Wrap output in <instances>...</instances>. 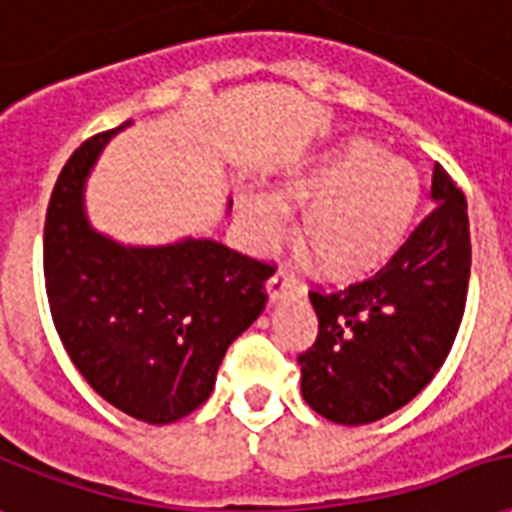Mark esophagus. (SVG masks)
I'll list each match as a JSON object with an SVG mask.
<instances>
[{
    "label": "esophagus",
    "instance_id": "34e87169",
    "mask_svg": "<svg viewBox=\"0 0 512 512\" xmlns=\"http://www.w3.org/2000/svg\"><path fill=\"white\" fill-rule=\"evenodd\" d=\"M295 290H298V287H295L293 279H290L287 274H282V271H276V274L268 279V298H271L274 304L279 301V298L295 293Z\"/></svg>",
    "mask_w": 512,
    "mask_h": 512
}]
</instances>
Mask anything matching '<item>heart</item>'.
I'll return each mask as SVG.
<instances>
[{"mask_svg":"<svg viewBox=\"0 0 512 512\" xmlns=\"http://www.w3.org/2000/svg\"><path fill=\"white\" fill-rule=\"evenodd\" d=\"M420 206L412 162L352 135L276 181L268 198L244 189L236 214L255 252H271L287 236L285 211L298 214V244L325 279L352 282L377 274L399 252Z\"/></svg>","mask_w":512,"mask_h":512,"instance_id":"b5f03b06","label":"heart"}]
</instances>
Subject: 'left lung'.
Here are the masks:
<instances>
[{
  "label": "left lung",
  "mask_w": 512,
  "mask_h": 512,
  "mask_svg": "<svg viewBox=\"0 0 512 512\" xmlns=\"http://www.w3.org/2000/svg\"><path fill=\"white\" fill-rule=\"evenodd\" d=\"M431 203L437 208L380 274L339 293H309L320 333L298 355L301 393L331 423L363 426L401 410L448 358L472 246L467 200L442 165L431 173Z\"/></svg>",
  "instance_id": "1"
}]
</instances>
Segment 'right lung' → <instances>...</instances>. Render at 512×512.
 <instances>
[{"label":"right lung","instance_id":"add662e5","mask_svg":"<svg viewBox=\"0 0 512 512\" xmlns=\"http://www.w3.org/2000/svg\"><path fill=\"white\" fill-rule=\"evenodd\" d=\"M124 127L86 140L59 173L45 217V290L83 380L124 415L165 426L211 396L227 347L266 309L274 268L214 238L135 246L94 230L86 181Z\"/></svg>","mask_w":512,"mask_h":512}]
</instances>
